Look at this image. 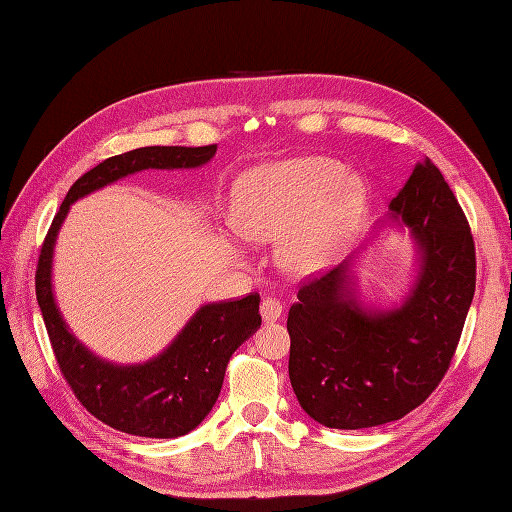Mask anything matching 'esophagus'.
I'll use <instances>...</instances> for the list:
<instances>
[{"label":"esophagus","instance_id":"1","mask_svg":"<svg viewBox=\"0 0 512 512\" xmlns=\"http://www.w3.org/2000/svg\"><path fill=\"white\" fill-rule=\"evenodd\" d=\"M260 316H262V320H265V322L280 320V316H282L280 301L269 299V297L262 299V303H260Z\"/></svg>","mask_w":512,"mask_h":512}]
</instances>
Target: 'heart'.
<instances>
[{"mask_svg":"<svg viewBox=\"0 0 512 512\" xmlns=\"http://www.w3.org/2000/svg\"><path fill=\"white\" fill-rule=\"evenodd\" d=\"M359 177L329 158H299L252 170L235 190L232 228L245 241H277V260L294 277L327 269L344 252L365 209Z\"/></svg>","mask_w":512,"mask_h":512,"instance_id":"heart-1","label":"heart"}]
</instances>
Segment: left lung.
<instances>
[{
	"instance_id": "obj_1",
	"label": "left lung",
	"mask_w": 512,
	"mask_h": 512,
	"mask_svg": "<svg viewBox=\"0 0 512 512\" xmlns=\"http://www.w3.org/2000/svg\"><path fill=\"white\" fill-rule=\"evenodd\" d=\"M389 215L410 228L418 254L404 303L363 307L346 260L305 282L288 312L292 391L324 427H376L421 406L451 365L472 305L470 224L429 158L414 166Z\"/></svg>"
}]
</instances>
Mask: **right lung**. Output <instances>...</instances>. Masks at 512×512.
<instances>
[{
  "mask_svg": "<svg viewBox=\"0 0 512 512\" xmlns=\"http://www.w3.org/2000/svg\"><path fill=\"white\" fill-rule=\"evenodd\" d=\"M218 145L141 147L113 156L76 179L42 243L36 269V299L55 359L76 399L98 421L143 438H179L196 429L222 391L226 365L260 327L254 292L237 301L207 303L156 359L138 365L108 363L76 339L53 297V250L70 205L108 183L147 168H198Z\"/></svg>",
  "mask_w": 512,
  "mask_h": 512,
  "instance_id": "obj_1",
  "label": "right lung"
}]
</instances>
